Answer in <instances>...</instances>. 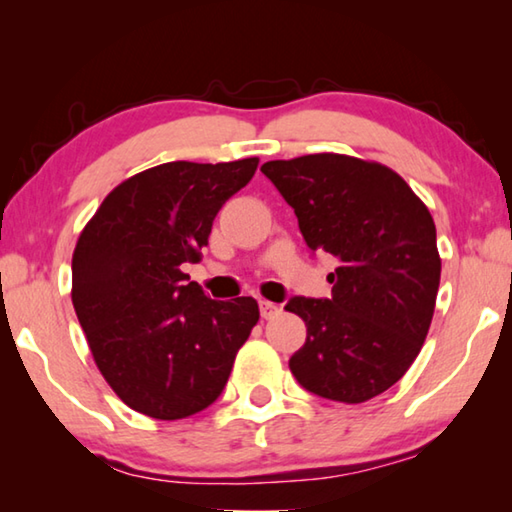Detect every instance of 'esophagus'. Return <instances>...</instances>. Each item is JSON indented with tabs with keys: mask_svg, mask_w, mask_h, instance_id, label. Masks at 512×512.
<instances>
[{
	"mask_svg": "<svg viewBox=\"0 0 512 512\" xmlns=\"http://www.w3.org/2000/svg\"><path fill=\"white\" fill-rule=\"evenodd\" d=\"M259 311H262V318H273L280 307L275 305V302H268V300H259Z\"/></svg>",
	"mask_w": 512,
	"mask_h": 512,
	"instance_id": "obj_1",
	"label": "esophagus"
}]
</instances>
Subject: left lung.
Instances as JSON below:
<instances>
[{
    "label": "left lung",
    "instance_id": "1",
    "mask_svg": "<svg viewBox=\"0 0 512 512\" xmlns=\"http://www.w3.org/2000/svg\"><path fill=\"white\" fill-rule=\"evenodd\" d=\"M262 173L293 212L307 246L339 257L332 298L293 296L307 325L289 359L305 391L359 404L400 381L427 339L440 284L436 225L384 164L339 153L271 160Z\"/></svg>",
    "mask_w": 512,
    "mask_h": 512
}]
</instances>
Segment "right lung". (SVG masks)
Returning a JSON list of instances; mask_svg holds the SVG:
<instances>
[{"mask_svg": "<svg viewBox=\"0 0 512 512\" xmlns=\"http://www.w3.org/2000/svg\"><path fill=\"white\" fill-rule=\"evenodd\" d=\"M259 160L167 162L112 189L72 257V302L112 391L155 420L219 400L257 325L253 298L212 300L183 264L201 259L214 216Z\"/></svg>", "mask_w": 512, "mask_h": 512, "instance_id": "right-lung-1", "label": "right lung"}]
</instances>
